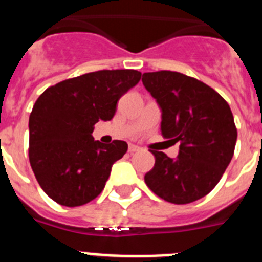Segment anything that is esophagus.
I'll return each mask as SVG.
<instances>
[{
	"instance_id": "obj_1",
	"label": "esophagus",
	"mask_w": 262,
	"mask_h": 262,
	"mask_svg": "<svg viewBox=\"0 0 262 262\" xmlns=\"http://www.w3.org/2000/svg\"><path fill=\"white\" fill-rule=\"evenodd\" d=\"M139 151H140V148H139L138 145H135V144H129L128 145L129 154H135V152H139Z\"/></svg>"
}]
</instances>
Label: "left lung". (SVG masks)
I'll list each match as a JSON object with an SVG mask.
<instances>
[{"label":"left lung","mask_w":262,"mask_h":262,"mask_svg":"<svg viewBox=\"0 0 262 262\" xmlns=\"http://www.w3.org/2000/svg\"><path fill=\"white\" fill-rule=\"evenodd\" d=\"M142 81L163 111V136L180 143L174 160L149 149L155 166L145 184L166 202L201 200L221 181L235 152L237 129L230 105L209 85L180 72H148Z\"/></svg>","instance_id":"1"}]
</instances>
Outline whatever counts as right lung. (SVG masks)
Instances as JSON below:
<instances>
[{"mask_svg":"<svg viewBox=\"0 0 262 262\" xmlns=\"http://www.w3.org/2000/svg\"><path fill=\"white\" fill-rule=\"evenodd\" d=\"M140 77L135 69H103L61 81L39 96L29 119V159L51 200L76 207L101 194L128 145L96 142L93 126L113 119L119 98Z\"/></svg>","mask_w":262,"mask_h":262,"instance_id":"obj_1","label":"right lung"}]
</instances>
